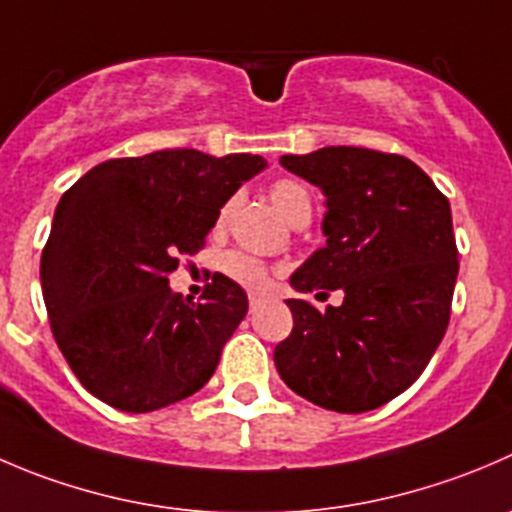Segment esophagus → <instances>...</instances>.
Returning <instances> with one entry per match:
<instances>
[{"label": "esophagus", "mask_w": 512, "mask_h": 512, "mask_svg": "<svg viewBox=\"0 0 512 512\" xmlns=\"http://www.w3.org/2000/svg\"><path fill=\"white\" fill-rule=\"evenodd\" d=\"M260 305H262V297L260 295H250V312H255Z\"/></svg>", "instance_id": "34e87169"}]
</instances>
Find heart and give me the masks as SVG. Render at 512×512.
<instances>
[{"instance_id":"b5f03b06","label":"heart","mask_w":512,"mask_h":512,"mask_svg":"<svg viewBox=\"0 0 512 512\" xmlns=\"http://www.w3.org/2000/svg\"><path fill=\"white\" fill-rule=\"evenodd\" d=\"M270 200L275 202L277 210H280L290 222H295L297 217L310 215L312 212L310 192L295 180H277L275 185L270 187ZM230 212L232 200L220 210L217 225H225ZM222 270H225L227 277H232L237 285L247 287V290H262V287L267 285V280H270V272H267L265 262L257 260V257L252 255H245V252H230V255L222 257Z\"/></svg>"}]
</instances>
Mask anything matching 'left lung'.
<instances>
[{
  "label": "left lung",
  "mask_w": 512,
  "mask_h": 512,
  "mask_svg": "<svg viewBox=\"0 0 512 512\" xmlns=\"http://www.w3.org/2000/svg\"><path fill=\"white\" fill-rule=\"evenodd\" d=\"M325 195V247L290 277L295 292L345 295L325 310L292 297L275 347L285 385L335 413H367L413 385L450 320L458 247L450 202L415 162L365 147L282 155Z\"/></svg>",
  "instance_id": "8db88e82"
}]
</instances>
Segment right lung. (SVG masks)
Returning a JSON list of instances; mask_svg holds the SVG:
<instances>
[{
  "mask_svg": "<svg viewBox=\"0 0 512 512\" xmlns=\"http://www.w3.org/2000/svg\"><path fill=\"white\" fill-rule=\"evenodd\" d=\"M265 167L260 155L162 150L102 162L64 192L39 277L54 340L94 398L152 413L210 380L247 315L245 290L217 272L190 302L167 275Z\"/></svg>",
  "mask_w": 512,
  "mask_h": 512,
  "instance_id": "right-lung-1",
  "label": "right lung"
}]
</instances>
